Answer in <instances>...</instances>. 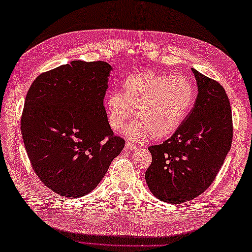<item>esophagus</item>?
<instances>
[{
	"label": "esophagus",
	"mask_w": 252,
	"mask_h": 252,
	"mask_svg": "<svg viewBox=\"0 0 252 252\" xmlns=\"http://www.w3.org/2000/svg\"><path fill=\"white\" fill-rule=\"evenodd\" d=\"M126 148L127 149V151H135V149L138 148L137 145H135V144L133 143H130V142H126Z\"/></svg>",
	"instance_id": "obj_1"
}]
</instances>
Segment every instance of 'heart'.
I'll return each instance as SVG.
<instances>
[{"label": "heart", "instance_id": "heart-1", "mask_svg": "<svg viewBox=\"0 0 252 252\" xmlns=\"http://www.w3.org/2000/svg\"><path fill=\"white\" fill-rule=\"evenodd\" d=\"M196 92L189 79L152 71L134 73L122 83L121 92L106 98L107 118L114 130H120L133 115L138 119L125 130V135L140 141L151 134L156 140L169 137L184 122L195 101Z\"/></svg>", "mask_w": 252, "mask_h": 252}]
</instances>
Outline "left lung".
<instances>
[{"mask_svg":"<svg viewBox=\"0 0 252 252\" xmlns=\"http://www.w3.org/2000/svg\"><path fill=\"white\" fill-rule=\"evenodd\" d=\"M198 94L195 105L174 134L148 147L153 161L145 173L152 194L181 203L202 194L216 179L231 149L232 109L222 85L191 68Z\"/></svg>","mask_w":252,"mask_h":252,"instance_id":"8db88e82","label":"left lung"}]
</instances>
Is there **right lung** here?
I'll return each instance as SVG.
<instances>
[{"instance_id":"add662e5","label":"right lung","mask_w":252,"mask_h":252,"mask_svg":"<svg viewBox=\"0 0 252 252\" xmlns=\"http://www.w3.org/2000/svg\"><path fill=\"white\" fill-rule=\"evenodd\" d=\"M111 70L105 62L72 61L41 73L27 93L26 151L39 179L61 196L88 195L125 147L104 107Z\"/></svg>"}]
</instances>
